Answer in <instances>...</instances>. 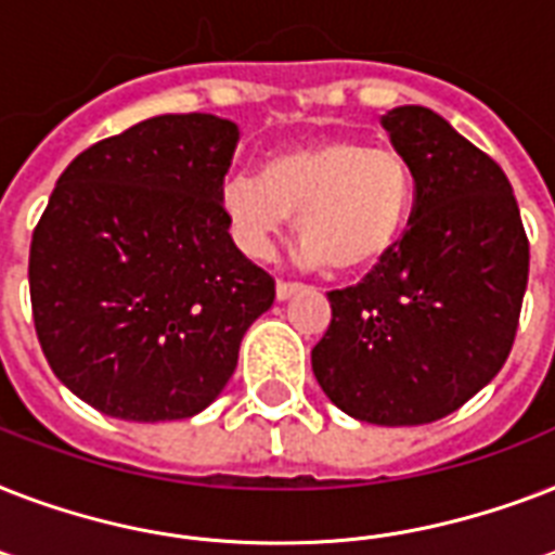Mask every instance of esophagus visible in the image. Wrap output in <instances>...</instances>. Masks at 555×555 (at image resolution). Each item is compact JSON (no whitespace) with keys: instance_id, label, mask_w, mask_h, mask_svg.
<instances>
[{"instance_id":"obj_1","label":"esophagus","mask_w":555,"mask_h":555,"mask_svg":"<svg viewBox=\"0 0 555 555\" xmlns=\"http://www.w3.org/2000/svg\"><path fill=\"white\" fill-rule=\"evenodd\" d=\"M305 285H299V282H276V299L279 302H285V299H291L294 294H299Z\"/></svg>"}]
</instances>
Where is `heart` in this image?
I'll return each instance as SVG.
<instances>
[{"label": "heart", "mask_w": 555, "mask_h": 555, "mask_svg": "<svg viewBox=\"0 0 555 555\" xmlns=\"http://www.w3.org/2000/svg\"><path fill=\"white\" fill-rule=\"evenodd\" d=\"M414 178L403 155L354 138H322L264 158L259 178H233L221 192L227 227L253 259L273 250L296 216L308 264L354 276L400 244L412 216Z\"/></svg>", "instance_id": "heart-1"}]
</instances>
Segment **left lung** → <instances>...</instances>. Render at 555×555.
Returning a JSON list of instances; mask_svg holds the SVG:
<instances>
[{
  "instance_id": "left-lung-1",
  "label": "left lung",
  "mask_w": 555,
  "mask_h": 555,
  "mask_svg": "<svg viewBox=\"0 0 555 555\" xmlns=\"http://www.w3.org/2000/svg\"><path fill=\"white\" fill-rule=\"evenodd\" d=\"M379 124L412 169L409 230L360 285L331 291L311 365L357 421L421 426L461 409L507 363L530 244L507 176L443 117L397 106Z\"/></svg>"
}]
</instances>
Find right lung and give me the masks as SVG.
Returning <instances> with one entry per match:
<instances>
[{
    "label": "right lung",
    "instance_id": "right-lung-1",
    "mask_svg": "<svg viewBox=\"0 0 555 555\" xmlns=\"http://www.w3.org/2000/svg\"><path fill=\"white\" fill-rule=\"evenodd\" d=\"M235 143L224 117H150L80 152L48 198L28 259L39 346L108 417L204 412L273 305L221 209Z\"/></svg>",
    "mask_w": 555,
    "mask_h": 555
}]
</instances>
